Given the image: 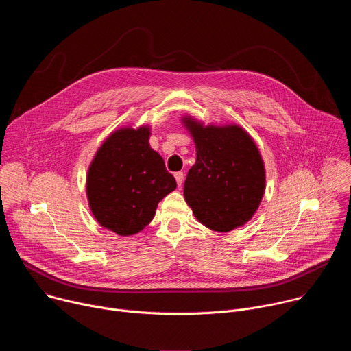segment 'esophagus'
Segmentation results:
<instances>
[{"instance_id":"obj_1","label":"esophagus","mask_w":351,"mask_h":351,"mask_svg":"<svg viewBox=\"0 0 351 351\" xmlns=\"http://www.w3.org/2000/svg\"><path fill=\"white\" fill-rule=\"evenodd\" d=\"M175 179H176V183H178V186H182V183H183V179H184V175H183V172H175Z\"/></svg>"}]
</instances>
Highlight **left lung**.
<instances>
[{
    "mask_svg": "<svg viewBox=\"0 0 351 351\" xmlns=\"http://www.w3.org/2000/svg\"><path fill=\"white\" fill-rule=\"evenodd\" d=\"M197 160L184 180V199L194 217L217 232L244 225L265 190V169L253 138L239 126H203L184 118Z\"/></svg>",
    "mask_w": 351,
    "mask_h": 351,
    "instance_id": "obj_1",
    "label": "left lung"
}]
</instances>
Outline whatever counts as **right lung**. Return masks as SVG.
<instances>
[{"mask_svg": "<svg viewBox=\"0 0 351 351\" xmlns=\"http://www.w3.org/2000/svg\"><path fill=\"white\" fill-rule=\"evenodd\" d=\"M145 126L119 129L97 152L87 173V198L99 225L130 236L147 226L161 199L176 189Z\"/></svg>", "mask_w": 351, "mask_h": 351, "instance_id": "1", "label": "right lung"}]
</instances>
